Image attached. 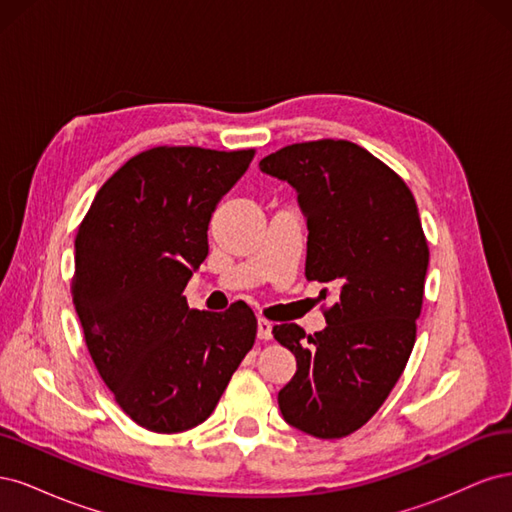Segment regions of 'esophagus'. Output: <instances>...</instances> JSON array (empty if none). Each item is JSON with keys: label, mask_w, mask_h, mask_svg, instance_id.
<instances>
[{"label": "esophagus", "mask_w": 512, "mask_h": 512, "mask_svg": "<svg viewBox=\"0 0 512 512\" xmlns=\"http://www.w3.org/2000/svg\"><path fill=\"white\" fill-rule=\"evenodd\" d=\"M271 329H273L271 322L265 320V318H260L258 320V339H265V342H267V339H271L273 337Z\"/></svg>", "instance_id": "obj_1"}]
</instances>
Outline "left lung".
<instances>
[{
    "label": "left lung",
    "mask_w": 512,
    "mask_h": 512,
    "mask_svg": "<svg viewBox=\"0 0 512 512\" xmlns=\"http://www.w3.org/2000/svg\"><path fill=\"white\" fill-rule=\"evenodd\" d=\"M258 166L297 190L305 277L337 294L324 331L273 327L297 359L277 404L309 436L344 438L378 412L414 348L429 265L421 215L404 179L350 141L288 145Z\"/></svg>",
    "instance_id": "8db88e82"
}]
</instances>
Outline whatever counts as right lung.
<instances>
[{"label":"right lung","instance_id":"obj_1","mask_svg":"<svg viewBox=\"0 0 512 512\" xmlns=\"http://www.w3.org/2000/svg\"><path fill=\"white\" fill-rule=\"evenodd\" d=\"M254 149L153 147L98 190L74 241L72 301L104 384L134 423L179 433L211 416L252 350L243 301L198 312L183 297L207 230Z\"/></svg>","mask_w":512,"mask_h":512}]
</instances>
